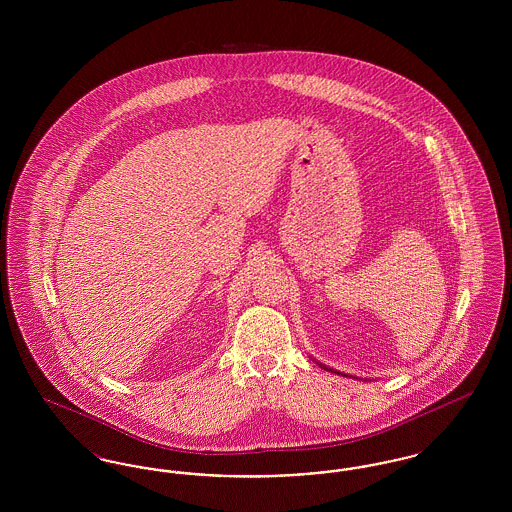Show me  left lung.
<instances>
[{
	"mask_svg": "<svg viewBox=\"0 0 512 512\" xmlns=\"http://www.w3.org/2000/svg\"><path fill=\"white\" fill-rule=\"evenodd\" d=\"M313 359V357H311ZM315 361V359H313ZM320 368H324V370H328V372H334V374H341V376H345V378H357V376H351V374H343V372H340V370H336V368H330V366L322 365V363H318V361H315ZM357 380H361V378H357Z\"/></svg>",
	"mask_w": 512,
	"mask_h": 512,
	"instance_id": "8db88e82",
	"label": "left lung"
}]
</instances>
